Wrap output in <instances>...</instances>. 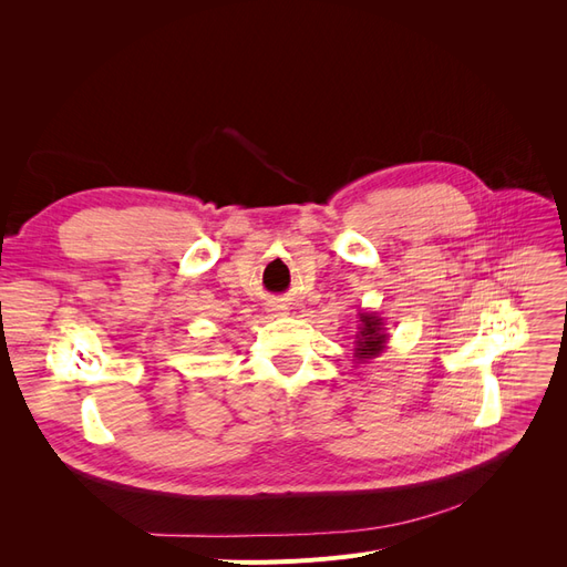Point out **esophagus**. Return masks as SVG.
Instances as JSON below:
<instances>
[{"label": "esophagus", "instance_id": "34e87169", "mask_svg": "<svg viewBox=\"0 0 567 567\" xmlns=\"http://www.w3.org/2000/svg\"><path fill=\"white\" fill-rule=\"evenodd\" d=\"M277 310H279V307H277Z\"/></svg>", "mask_w": 567, "mask_h": 567}]
</instances>
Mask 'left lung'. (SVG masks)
Returning <instances> with one entry per match:
<instances>
[{
  "label": "left lung",
  "mask_w": 567,
  "mask_h": 567,
  "mask_svg": "<svg viewBox=\"0 0 567 567\" xmlns=\"http://www.w3.org/2000/svg\"><path fill=\"white\" fill-rule=\"evenodd\" d=\"M388 342V333H385V323L381 317H375L371 312H362L359 315V331H357V340H354V357L359 362H367V359L379 357Z\"/></svg>",
  "instance_id": "1"
}]
</instances>
